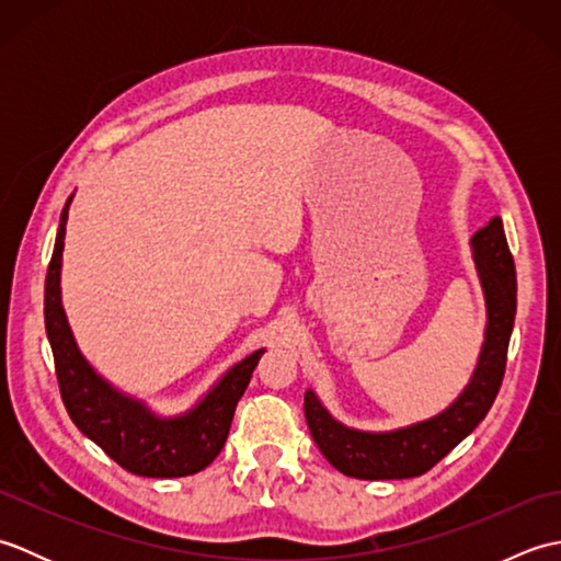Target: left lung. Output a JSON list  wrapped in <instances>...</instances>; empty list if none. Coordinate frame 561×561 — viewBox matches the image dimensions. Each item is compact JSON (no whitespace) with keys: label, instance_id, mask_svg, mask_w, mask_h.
Returning a JSON list of instances; mask_svg holds the SVG:
<instances>
[{"label":"left lung","instance_id":"obj_1","mask_svg":"<svg viewBox=\"0 0 561 561\" xmlns=\"http://www.w3.org/2000/svg\"><path fill=\"white\" fill-rule=\"evenodd\" d=\"M470 245L484 289L486 330L478 368H474L468 388L448 410L426 422L396 428V432L368 434L332 420L316 392L306 390L304 412L313 440L332 468H337L347 478H420L440 458H446L484 420L496 400L506 371L508 340L516 318V265L506 243L504 224L499 217L474 233Z\"/></svg>","mask_w":561,"mask_h":561}]
</instances>
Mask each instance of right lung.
Masks as SVG:
<instances>
[{"label":"right lung","instance_id":"add662e5","mask_svg":"<svg viewBox=\"0 0 561 561\" xmlns=\"http://www.w3.org/2000/svg\"><path fill=\"white\" fill-rule=\"evenodd\" d=\"M71 197L59 217V231L45 277V330L55 356V374L65 408L83 436L141 478H185L205 470L219 456L229 436L236 404L245 392L260 356L257 350L214 386L197 408L165 420L151 414L139 400L123 396L103 380L77 350L59 299L65 226Z\"/></svg>","mask_w":561,"mask_h":561}]
</instances>
